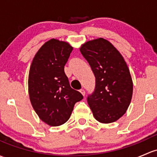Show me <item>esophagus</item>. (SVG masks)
<instances>
[{"instance_id": "esophagus-1", "label": "esophagus", "mask_w": 157, "mask_h": 157, "mask_svg": "<svg viewBox=\"0 0 157 157\" xmlns=\"http://www.w3.org/2000/svg\"><path fill=\"white\" fill-rule=\"evenodd\" d=\"M80 92H81V94H82V95H83V96H84V95H85V94H86V92H85V90H83V89H81V90H80Z\"/></svg>"}]
</instances>
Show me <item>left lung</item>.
Wrapping results in <instances>:
<instances>
[{"label":"left lung","mask_w":157,"mask_h":157,"mask_svg":"<svg viewBox=\"0 0 157 157\" xmlns=\"http://www.w3.org/2000/svg\"><path fill=\"white\" fill-rule=\"evenodd\" d=\"M80 50L95 77V91L87 97L94 117L102 123L117 121L126 113L132 96L126 62L114 46L101 37L87 41Z\"/></svg>","instance_id":"obj_1"}]
</instances>
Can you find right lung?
I'll return each instance as SVG.
<instances>
[{"label": "right lung", "mask_w": 157, "mask_h": 157, "mask_svg": "<svg viewBox=\"0 0 157 157\" xmlns=\"http://www.w3.org/2000/svg\"><path fill=\"white\" fill-rule=\"evenodd\" d=\"M73 47L51 39L34 56L29 75V93L34 111L45 123L59 126L68 120L76 102L83 99L70 86L64 71Z\"/></svg>", "instance_id": "right-lung-1"}]
</instances>
